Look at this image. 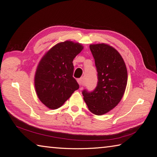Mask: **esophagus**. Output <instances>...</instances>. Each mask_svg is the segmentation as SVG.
Masks as SVG:
<instances>
[{
	"label": "esophagus",
	"mask_w": 157,
	"mask_h": 157,
	"mask_svg": "<svg viewBox=\"0 0 157 157\" xmlns=\"http://www.w3.org/2000/svg\"><path fill=\"white\" fill-rule=\"evenodd\" d=\"M78 82L80 85V86L83 85V78H80L79 79H78Z\"/></svg>",
	"instance_id": "obj_1"
}]
</instances>
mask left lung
Instances as JSON below:
<instances>
[{"label": "left lung", "instance_id": "obj_1", "mask_svg": "<svg viewBox=\"0 0 157 157\" xmlns=\"http://www.w3.org/2000/svg\"><path fill=\"white\" fill-rule=\"evenodd\" d=\"M98 71V85L93 92H82L90 112L102 115L115 108L122 99L127 85L124 61L115 48L105 43L90 45Z\"/></svg>", "mask_w": 157, "mask_h": 157}]
</instances>
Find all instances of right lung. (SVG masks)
Here are the masks:
<instances>
[{
	"mask_svg": "<svg viewBox=\"0 0 157 157\" xmlns=\"http://www.w3.org/2000/svg\"><path fill=\"white\" fill-rule=\"evenodd\" d=\"M83 48L78 42H59L40 60L35 75V88L40 101L48 109L60 107L79 88L73 77V61Z\"/></svg>",
	"mask_w": 157,
	"mask_h": 157,
	"instance_id": "1",
	"label": "right lung"
}]
</instances>
